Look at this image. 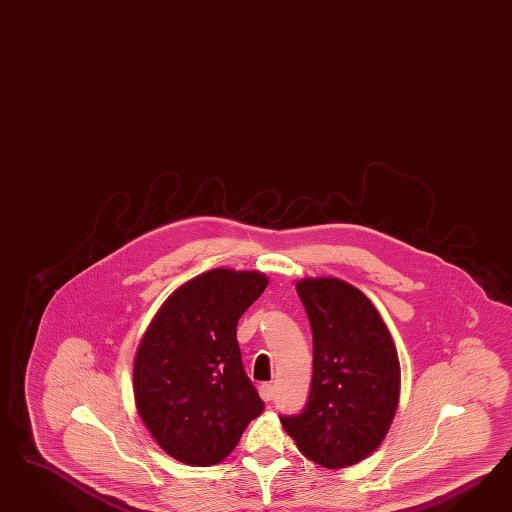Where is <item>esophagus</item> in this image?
Returning a JSON list of instances; mask_svg holds the SVG:
<instances>
[{
	"instance_id": "1",
	"label": "esophagus",
	"mask_w": 512,
	"mask_h": 512,
	"mask_svg": "<svg viewBox=\"0 0 512 512\" xmlns=\"http://www.w3.org/2000/svg\"><path fill=\"white\" fill-rule=\"evenodd\" d=\"M259 394H261V398H263L264 402H272V400H274V385L264 383V385L259 387Z\"/></svg>"
}]
</instances>
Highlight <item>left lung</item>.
Instances as JSON below:
<instances>
[{"instance_id": "left-lung-1", "label": "left lung", "mask_w": 512, "mask_h": 512, "mask_svg": "<svg viewBox=\"0 0 512 512\" xmlns=\"http://www.w3.org/2000/svg\"><path fill=\"white\" fill-rule=\"evenodd\" d=\"M313 334V377L302 413L279 417L311 462L341 469L381 445L398 409V351L368 296L338 278L296 283Z\"/></svg>"}]
</instances>
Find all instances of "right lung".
I'll return each mask as SVG.
<instances>
[{
    "instance_id": "add662e5",
    "label": "right lung",
    "mask_w": 512,
    "mask_h": 512,
    "mask_svg": "<svg viewBox=\"0 0 512 512\" xmlns=\"http://www.w3.org/2000/svg\"><path fill=\"white\" fill-rule=\"evenodd\" d=\"M268 278L214 268L172 293L140 340L133 392L157 445L187 465H216L264 403L242 366L236 326Z\"/></svg>"
}]
</instances>
